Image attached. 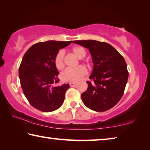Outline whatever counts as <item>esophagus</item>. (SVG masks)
Returning <instances> with one entry per match:
<instances>
[{
	"instance_id": "obj_1",
	"label": "esophagus",
	"mask_w": 150,
	"mask_h": 150,
	"mask_svg": "<svg viewBox=\"0 0 150 150\" xmlns=\"http://www.w3.org/2000/svg\"><path fill=\"white\" fill-rule=\"evenodd\" d=\"M75 85H76V83L75 82H71V83H69L70 87H75Z\"/></svg>"
}]
</instances>
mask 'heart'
I'll list each match as a JSON object with an SVG mask.
<instances>
[{"label": "heart", "mask_w": 150, "mask_h": 150, "mask_svg": "<svg viewBox=\"0 0 150 150\" xmlns=\"http://www.w3.org/2000/svg\"><path fill=\"white\" fill-rule=\"evenodd\" d=\"M72 52L75 56L79 59L84 57L86 55L85 50L80 46H75L72 48ZM54 64L58 70H62L64 67V52L59 51L55 55ZM87 73V70L83 65H79L75 68H68L62 74V79L65 82H76L80 80Z\"/></svg>", "instance_id": "heart-1"}]
</instances>
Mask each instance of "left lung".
<instances>
[{
  "mask_svg": "<svg viewBox=\"0 0 150 150\" xmlns=\"http://www.w3.org/2000/svg\"><path fill=\"white\" fill-rule=\"evenodd\" d=\"M73 42L88 48L94 63L91 81H87V90L81 94L83 103L96 112L109 110L119 102L125 90L128 79L125 60L108 43L96 40Z\"/></svg>",
  "mask_w": 150,
  "mask_h": 150,
  "instance_id": "left-lung-1",
  "label": "left lung"
}]
</instances>
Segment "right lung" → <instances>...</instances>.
<instances>
[{
    "label": "right lung",
    "mask_w": 150,
    "mask_h": 150,
    "mask_svg": "<svg viewBox=\"0 0 150 150\" xmlns=\"http://www.w3.org/2000/svg\"><path fill=\"white\" fill-rule=\"evenodd\" d=\"M71 42H39L25 53L19 67L20 85L29 103L37 110L49 112L62 105L69 85H53L59 81L54 59L60 49Z\"/></svg>",
    "instance_id": "1"
}]
</instances>
